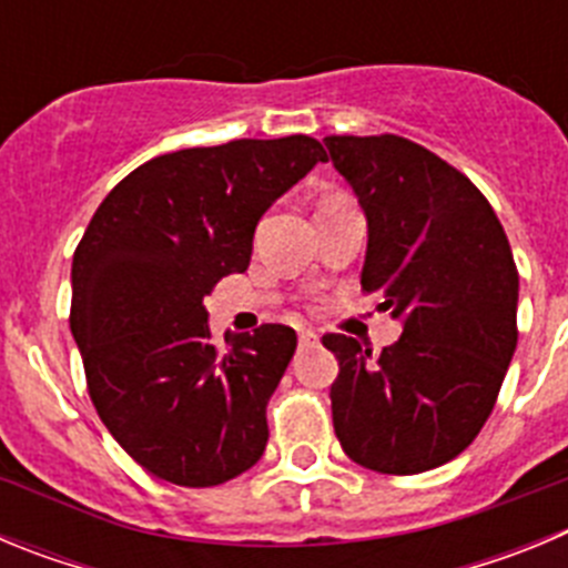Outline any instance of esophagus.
Returning <instances> with one entry per match:
<instances>
[{
	"label": "esophagus",
	"mask_w": 568,
	"mask_h": 568,
	"mask_svg": "<svg viewBox=\"0 0 568 568\" xmlns=\"http://www.w3.org/2000/svg\"><path fill=\"white\" fill-rule=\"evenodd\" d=\"M298 341L301 344H315V341H318V333H315V329H301Z\"/></svg>",
	"instance_id": "1"
}]
</instances>
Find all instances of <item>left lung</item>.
Segmentation results:
<instances>
[{"mask_svg": "<svg viewBox=\"0 0 568 568\" xmlns=\"http://www.w3.org/2000/svg\"><path fill=\"white\" fill-rule=\"evenodd\" d=\"M366 215L364 293L404 324L393 346L324 335L338 358L333 424L355 464L418 475L458 458L498 400L518 346V267L475 184L400 135H327Z\"/></svg>", "mask_w": 568, "mask_h": 568, "instance_id": "8db88e82", "label": "left lung"}]
</instances>
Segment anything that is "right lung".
I'll list each match as a JSON object with an SVG mask.
<instances>
[{
	"instance_id": "right-lung-1",
	"label": "right lung",
	"mask_w": 568,
	"mask_h": 568,
	"mask_svg": "<svg viewBox=\"0 0 568 568\" xmlns=\"http://www.w3.org/2000/svg\"><path fill=\"white\" fill-rule=\"evenodd\" d=\"M327 150L310 135L175 150L124 175L73 253L70 333L99 418L139 466L219 486L258 464L295 329L210 338L204 295L244 273L255 224Z\"/></svg>"
}]
</instances>
